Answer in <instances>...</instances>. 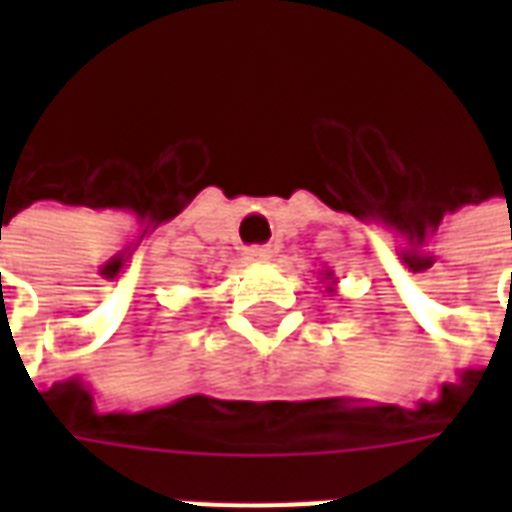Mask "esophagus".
<instances>
[{
  "label": "esophagus",
  "instance_id": "esophagus-1",
  "mask_svg": "<svg viewBox=\"0 0 512 512\" xmlns=\"http://www.w3.org/2000/svg\"><path fill=\"white\" fill-rule=\"evenodd\" d=\"M247 257L252 260V263H268V260L273 257V249L271 247H249Z\"/></svg>",
  "mask_w": 512,
  "mask_h": 512
}]
</instances>
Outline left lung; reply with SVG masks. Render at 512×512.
Instances as JSON below:
<instances>
[{
	"mask_svg": "<svg viewBox=\"0 0 512 512\" xmlns=\"http://www.w3.org/2000/svg\"><path fill=\"white\" fill-rule=\"evenodd\" d=\"M321 281H324V284H327V292L329 295H335V284H337V279H335V271H321Z\"/></svg>",
	"mask_w": 512,
	"mask_h": 512,
	"instance_id": "left-lung-1",
	"label": "left lung"
}]
</instances>
